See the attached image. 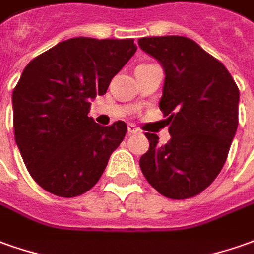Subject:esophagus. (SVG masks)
Masks as SVG:
<instances>
[{"label": "esophagus", "mask_w": 254, "mask_h": 254, "mask_svg": "<svg viewBox=\"0 0 254 254\" xmlns=\"http://www.w3.org/2000/svg\"><path fill=\"white\" fill-rule=\"evenodd\" d=\"M127 133H129V134L139 133V129L134 127L133 124H129V125H127Z\"/></svg>", "instance_id": "esophagus-1"}]
</instances>
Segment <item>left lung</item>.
Masks as SVG:
<instances>
[{"mask_svg": "<svg viewBox=\"0 0 254 254\" xmlns=\"http://www.w3.org/2000/svg\"><path fill=\"white\" fill-rule=\"evenodd\" d=\"M139 47L163 65L160 110L170 124V141L146 133L149 151L140 170L170 199L201 193L222 170L238 129L239 89L228 69L184 36L139 39Z\"/></svg>", "mask_w": 254, "mask_h": 254, "instance_id": "left-lung-1", "label": "left lung"}]
</instances>
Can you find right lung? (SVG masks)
<instances>
[{"label":"right lung","instance_id":"add662e5","mask_svg":"<svg viewBox=\"0 0 254 254\" xmlns=\"http://www.w3.org/2000/svg\"><path fill=\"white\" fill-rule=\"evenodd\" d=\"M133 39L75 37L33 58L12 93L20 156L39 185L61 197L90 190L127 127H101L87 117L91 100L136 53Z\"/></svg>","mask_w":254,"mask_h":254}]
</instances>
